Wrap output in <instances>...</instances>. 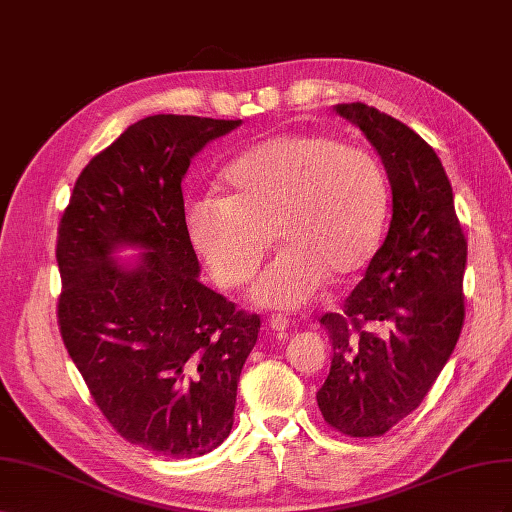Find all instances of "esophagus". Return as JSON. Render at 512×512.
Masks as SVG:
<instances>
[{
    "label": "esophagus",
    "instance_id": "obj_1",
    "mask_svg": "<svg viewBox=\"0 0 512 512\" xmlns=\"http://www.w3.org/2000/svg\"><path fill=\"white\" fill-rule=\"evenodd\" d=\"M268 326H270L274 332H285V330H289L291 321H289V317L283 315V313H274V315L268 317Z\"/></svg>",
    "mask_w": 512,
    "mask_h": 512
}]
</instances>
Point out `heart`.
I'll return each instance as SVG.
<instances>
[{
  "instance_id": "b5f03b06",
  "label": "heart",
  "mask_w": 512,
  "mask_h": 512,
  "mask_svg": "<svg viewBox=\"0 0 512 512\" xmlns=\"http://www.w3.org/2000/svg\"><path fill=\"white\" fill-rule=\"evenodd\" d=\"M229 195L186 201L188 242L218 285L253 279L276 240L285 246L251 289L257 304L294 309L332 276L354 279L373 259L388 212L384 171L373 154L317 133L261 141L225 169Z\"/></svg>"
}]
</instances>
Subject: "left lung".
Segmentation results:
<instances>
[{
    "instance_id": "1",
    "label": "left lung",
    "mask_w": 512,
    "mask_h": 512,
    "mask_svg": "<svg viewBox=\"0 0 512 512\" xmlns=\"http://www.w3.org/2000/svg\"><path fill=\"white\" fill-rule=\"evenodd\" d=\"M334 109L382 158L392 218L343 311L319 319L334 356L317 405L337 431L377 437L422 403L459 341L467 240L442 160L425 139L364 102Z\"/></svg>"
}]
</instances>
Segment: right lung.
Returning <instances> with one entry per match:
<instances>
[{
    "label": "right lung",
    "mask_w": 512,
    "mask_h": 512,
    "mask_svg": "<svg viewBox=\"0 0 512 512\" xmlns=\"http://www.w3.org/2000/svg\"><path fill=\"white\" fill-rule=\"evenodd\" d=\"M242 120L150 115L77 178L57 229L64 345L124 440L173 459L221 446L259 315L203 285L184 233L193 156ZM141 247L133 265L112 257Z\"/></svg>",
    "instance_id": "add662e5"
}]
</instances>
